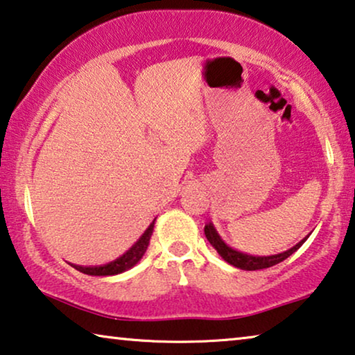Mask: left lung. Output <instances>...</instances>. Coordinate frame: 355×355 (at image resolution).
Here are the masks:
<instances>
[{
  "label": "left lung",
  "instance_id": "8db88e82",
  "mask_svg": "<svg viewBox=\"0 0 355 355\" xmlns=\"http://www.w3.org/2000/svg\"><path fill=\"white\" fill-rule=\"evenodd\" d=\"M205 235H207L208 241L213 245V248L218 251L220 258H223L224 261H227L229 264H232L243 270H259V269H267V267L279 264V263H282V261H285L286 258H288V256L295 253L296 250H300V246L307 240V237L302 239L300 243H296L293 248L286 250V251H284V253H279V254L251 256V254L241 253V251L230 248L229 245H225L224 240L219 237L218 232H216L214 225L211 223H208L207 225H205Z\"/></svg>",
  "mask_w": 355,
  "mask_h": 355
}]
</instances>
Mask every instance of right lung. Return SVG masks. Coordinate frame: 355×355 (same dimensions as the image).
<instances>
[{
    "instance_id": "obj_1",
    "label": "right lung",
    "mask_w": 355,
    "mask_h": 355,
    "mask_svg": "<svg viewBox=\"0 0 355 355\" xmlns=\"http://www.w3.org/2000/svg\"><path fill=\"white\" fill-rule=\"evenodd\" d=\"M153 224H155V220H153V223L148 225L146 232L142 234V237L137 240L136 243L132 245L125 254L120 256V258H116L115 261H112V263L104 264V266H94V267H83V266H73V267L76 270L83 272V274L99 275V277H102V275H116V274H121V272H125L128 269H131L132 266H136L137 263H139L144 253H146L148 241H150L152 232H153Z\"/></svg>"
}]
</instances>
